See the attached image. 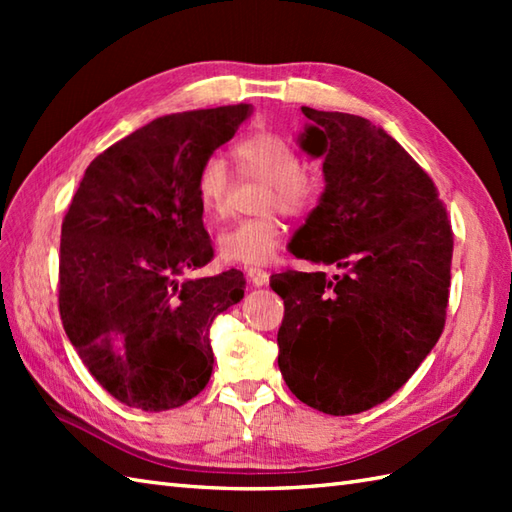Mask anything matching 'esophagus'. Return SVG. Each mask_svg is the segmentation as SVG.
Masks as SVG:
<instances>
[{"mask_svg":"<svg viewBox=\"0 0 512 512\" xmlns=\"http://www.w3.org/2000/svg\"><path fill=\"white\" fill-rule=\"evenodd\" d=\"M246 275H248V279H250V284H253V286H266L268 284V273H266V270H262V268H248L246 270Z\"/></svg>","mask_w":512,"mask_h":512,"instance_id":"esophagus-1","label":"esophagus"}]
</instances>
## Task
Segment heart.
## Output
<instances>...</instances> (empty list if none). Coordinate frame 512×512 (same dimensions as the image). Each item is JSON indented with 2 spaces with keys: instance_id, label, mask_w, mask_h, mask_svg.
<instances>
[{
  "instance_id": "heart-1",
  "label": "heart",
  "mask_w": 512,
  "mask_h": 512,
  "mask_svg": "<svg viewBox=\"0 0 512 512\" xmlns=\"http://www.w3.org/2000/svg\"><path fill=\"white\" fill-rule=\"evenodd\" d=\"M233 156L244 178L266 184L259 200V211L266 213L228 228L217 239V248L224 262L248 268L266 266L273 262L286 237V224L281 222L277 209L292 217L310 213L319 204L323 184L317 173L303 169L299 151L277 134L264 132L239 140ZM195 189L204 215L211 222L226 220L231 211L233 182L220 156L204 160Z\"/></svg>"
}]
</instances>
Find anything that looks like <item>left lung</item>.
I'll use <instances>...</instances> for the list:
<instances>
[{
	"label": "left lung",
	"instance_id": "1",
	"mask_svg": "<svg viewBox=\"0 0 512 512\" xmlns=\"http://www.w3.org/2000/svg\"><path fill=\"white\" fill-rule=\"evenodd\" d=\"M301 149L323 158L325 191L292 255L339 268L270 277L284 299L279 369L308 407L352 416L385 402L438 343L453 231L438 189L367 118L301 107Z\"/></svg>",
	"mask_w": 512,
	"mask_h": 512
}]
</instances>
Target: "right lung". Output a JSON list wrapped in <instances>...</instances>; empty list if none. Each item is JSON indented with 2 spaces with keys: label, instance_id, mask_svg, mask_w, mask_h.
<instances>
[{
  "label": "right lung",
  "instance_id": "obj_1",
  "mask_svg": "<svg viewBox=\"0 0 512 512\" xmlns=\"http://www.w3.org/2000/svg\"><path fill=\"white\" fill-rule=\"evenodd\" d=\"M250 105L160 116L96 156L61 224L59 312L107 394L143 411L176 409L213 372L209 330L244 297V275L180 279L213 259L200 167Z\"/></svg>",
  "mask_w": 512,
  "mask_h": 512
}]
</instances>
